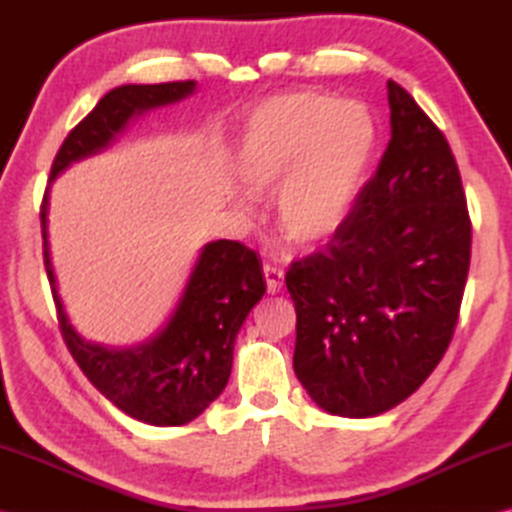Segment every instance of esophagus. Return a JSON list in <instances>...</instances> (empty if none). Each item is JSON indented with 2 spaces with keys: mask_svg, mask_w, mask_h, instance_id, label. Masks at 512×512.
I'll use <instances>...</instances> for the list:
<instances>
[{
  "mask_svg": "<svg viewBox=\"0 0 512 512\" xmlns=\"http://www.w3.org/2000/svg\"><path fill=\"white\" fill-rule=\"evenodd\" d=\"M264 277H266V288L270 295H277V292L284 288V270L277 266H264Z\"/></svg>",
  "mask_w": 512,
  "mask_h": 512,
  "instance_id": "obj_1",
  "label": "esophagus"
}]
</instances>
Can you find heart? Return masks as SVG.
Wrapping results in <instances>:
<instances>
[{"mask_svg": "<svg viewBox=\"0 0 512 512\" xmlns=\"http://www.w3.org/2000/svg\"><path fill=\"white\" fill-rule=\"evenodd\" d=\"M374 116L361 103L303 90L275 96L250 114L235 176L250 195L273 193L290 242L317 248L350 217L376 149Z\"/></svg>", "mask_w": 512, "mask_h": 512, "instance_id": "obj_1", "label": "heart"}]
</instances>
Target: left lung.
<instances>
[{"instance_id": "obj_1", "label": "left lung", "mask_w": 512, "mask_h": 512, "mask_svg": "<svg viewBox=\"0 0 512 512\" xmlns=\"http://www.w3.org/2000/svg\"><path fill=\"white\" fill-rule=\"evenodd\" d=\"M391 138L345 226L290 266L295 374L334 416L409 398L447 352L471 264V217L447 138L387 81Z\"/></svg>"}]
</instances>
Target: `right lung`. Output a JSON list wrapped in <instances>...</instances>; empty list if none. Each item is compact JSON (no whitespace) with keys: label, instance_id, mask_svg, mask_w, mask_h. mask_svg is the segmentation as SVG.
<instances>
[{"label":"right lung","instance_id":"add662e5","mask_svg":"<svg viewBox=\"0 0 512 512\" xmlns=\"http://www.w3.org/2000/svg\"><path fill=\"white\" fill-rule=\"evenodd\" d=\"M195 81L121 85L63 140L50 169V182L72 162L110 147L132 118L187 99ZM48 193L41 202L43 264L63 341L81 372L114 405L156 427L187 424L222 394L233 367L235 336L248 312L264 297L266 281L255 250L217 239L206 244L193 266L178 308L156 336L134 347L88 343L68 321L57 290L48 242Z\"/></svg>","mask_w":512,"mask_h":512}]
</instances>
